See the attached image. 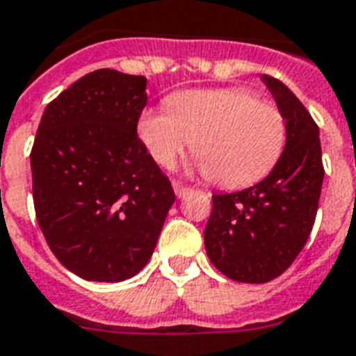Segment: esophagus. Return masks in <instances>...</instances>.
<instances>
[{"mask_svg": "<svg viewBox=\"0 0 356 356\" xmlns=\"http://www.w3.org/2000/svg\"><path fill=\"white\" fill-rule=\"evenodd\" d=\"M172 186H173V192H175V195H177V197H184L186 193L192 192V188L184 186V184H181V183H173Z\"/></svg>", "mask_w": 356, "mask_h": 356, "instance_id": "34e87169", "label": "esophagus"}]
</instances>
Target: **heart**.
Segmentation results:
<instances>
[{"label":"heart","mask_w":356,"mask_h":356,"mask_svg":"<svg viewBox=\"0 0 356 356\" xmlns=\"http://www.w3.org/2000/svg\"><path fill=\"white\" fill-rule=\"evenodd\" d=\"M168 109H146L137 133L157 164L170 168L192 144L197 166L219 186H247L282 157L287 122L276 104L241 88L190 89Z\"/></svg>","instance_id":"heart-1"}]
</instances>
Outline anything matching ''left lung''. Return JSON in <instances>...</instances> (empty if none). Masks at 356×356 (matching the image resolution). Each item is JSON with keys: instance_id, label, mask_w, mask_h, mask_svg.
Instances as JSON below:
<instances>
[{"instance_id": "left-lung-1", "label": "left lung", "mask_w": 356, "mask_h": 356, "mask_svg": "<svg viewBox=\"0 0 356 356\" xmlns=\"http://www.w3.org/2000/svg\"><path fill=\"white\" fill-rule=\"evenodd\" d=\"M261 80L287 122L282 157L254 186L212 195L204 228L210 261L243 283L270 282L293 265L313 230L323 181L316 122L285 83Z\"/></svg>"}]
</instances>
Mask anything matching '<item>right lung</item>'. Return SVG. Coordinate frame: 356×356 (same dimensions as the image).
I'll return each instance as SVG.
<instances>
[{
    "label": "right lung",
    "mask_w": 356,
    "mask_h": 356,
    "mask_svg": "<svg viewBox=\"0 0 356 356\" xmlns=\"http://www.w3.org/2000/svg\"><path fill=\"white\" fill-rule=\"evenodd\" d=\"M146 78L98 69L58 95L31 152L38 225L53 254L89 282H122L149 261L175 201L137 122Z\"/></svg>",
    "instance_id": "1"
}]
</instances>
